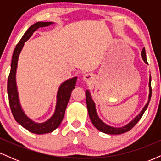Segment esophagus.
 <instances>
[{"label": "esophagus", "mask_w": 161, "mask_h": 161, "mask_svg": "<svg viewBox=\"0 0 161 161\" xmlns=\"http://www.w3.org/2000/svg\"><path fill=\"white\" fill-rule=\"evenodd\" d=\"M83 79H84V81H86V82L90 83L92 82V79H93V77H92V75L88 73V74L84 75V76H83Z\"/></svg>", "instance_id": "1"}]
</instances>
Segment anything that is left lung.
Masks as SVG:
<instances>
[{
	"instance_id": "8db88e82",
	"label": "left lung",
	"mask_w": 161,
	"mask_h": 161,
	"mask_svg": "<svg viewBox=\"0 0 161 161\" xmlns=\"http://www.w3.org/2000/svg\"><path fill=\"white\" fill-rule=\"evenodd\" d=\"M142 57L143 59V60L145 61L146 64H147V58H146V53H145V49L144 47L142 51ZM151 77L150 76V79H149V96H148V101L146 104V105L144 107V108L142 109V110L140 112V114L136 116V118L132 121H131L129 124L123 127H120V128H115V127L110 126V125L105 124L104 122L101 120V119L97 116V112H96L95 109V102L93 101V100L92 99L91 95H90L89 91L87 90L86 92V104H87V108H88V114H89L90 119H91L92 124H93L96 127V129H98L101 132H104V133L106 134H110V135H119L124 133V132H129V130H131L135 125H136V123H138V121L140 120V119L142 118V115L144 114V113L146 110V109L148 107L149 102H150V100L151 97Z\"/></svg>"
}]
</instances>
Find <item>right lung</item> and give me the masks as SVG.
Here are the masks:
<instances>
[{
  "label": "right lung",
  "instance_id": "obj_1",
  "mask_svg": "<svg viewBox=\"0 0 161 161\" xmlns=\"http://www.w3.org/2000/svg\"><path fill=\"white\" fill-rule=\"evenodd\" d=\"M53 24L51 22H38L31 25L25 32L20 39L19 43L16 46L14 51L11 62V68L8 80H7V94L9 97V104L14 119L18 123L29 132L35 134H45L53 132L60 125L64 119L65 110L69 100L71 96V92L75 88L77 77H73L62 83L59 88L57 95V104L54 114L51 118L45 123H37L29 119L24 114L20 106L17 88L16 85V71L17 67V62L21 50L23 49L24 43L32 36L38 28L46 27Z\"/></svg>",
  "mask_w": 161,
  "mask_h": 161
}]
</instances>
